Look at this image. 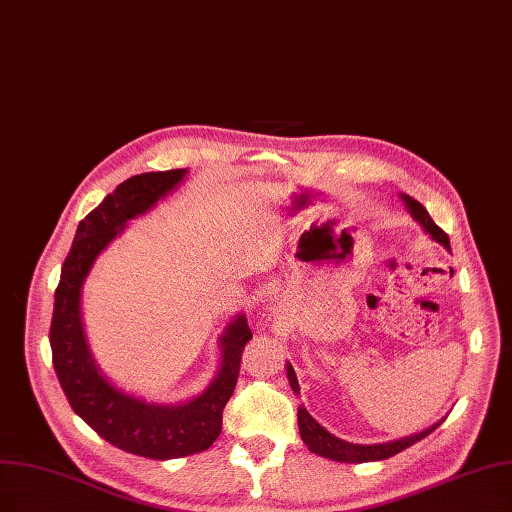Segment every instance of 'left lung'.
<instances>
[{"mask_svg": "<svg viewBox=\"0 0 512 512\" xmlns=\"http://www.w3.org/2000/svg\"><path fill=\"white\" fill-rule=\"evenodd\" d=\"M407 208H410L412 216L422 224V227L426 229V233H431V237L435 241H439L445 250H452L449 248V237L447 233L437 227L435 220L431 218V214H428L424 210V206L420 201L412 199L410 195H403ZM288 378H290V384L294 388V393H300V386H298V380H296V372L294 367L288 363ZM441 422H437L435 426L426 428V431L418 433V435H412V437H405V439H399V441H391V443H378V445H357V443H349V441H342L338 437H334L332 433H327L325 428L315 422V418L304 410V407H298V428H300V437L304 441V445L311 449L313 454L317 456H323V458H330V460H338V462H374V460H386L391 458L399 452H403L405 447H410L414 443H418L420 439H424L426 435H431L435 428L439 426Z\"/></svg>", "mask_w": 512, "mask_h": 512, "instance_id": "8db88e82", "label": "left lung"}]
</instances>
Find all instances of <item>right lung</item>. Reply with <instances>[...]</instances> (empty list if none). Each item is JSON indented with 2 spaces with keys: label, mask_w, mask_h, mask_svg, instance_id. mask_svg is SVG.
Segmentation results:
<instances>
[{
  "label": "right lung",
  "mask_w": 512,
  "mask_h": 512,
  "mask_svg": "<svg viewBox=\"0 0 512 512\" xmlns=\"http://www.w3.org/2000/svg\"><path fill=\"white\" fill-rule=\"evenodd\" d=\"M185 174L168 170L132 176L79 222L60 271L50 325L52 363L73 412L111 445L153 460L199 454L216 441L222 410L237 384L241 353L252 340L248 319L239 315L224 332L220 372L206 391L182 405H153L119 391L98 372L81 327L79 294L92 262L124 231V224L151 210Z\"/></svg>",
  "instance_id": "1"
}]
</instances>
